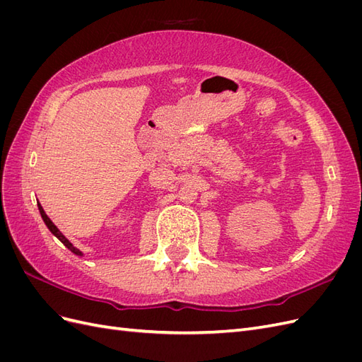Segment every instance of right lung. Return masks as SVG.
<instances>
[{
	"instance_id": "obj_1",
	"label": "right lung",
	"mask_w": 362,
	"mask_h": 362,
	"mask_svg": "<svg viewBox=\"0 0 362 362\" xmlns=\"http://www.w3.org/2000/svg\"><path fill=\"white\" fill-rule=\"evenodd\" d=\"M37 206H39V213H40V216H42V218H43V222H45V225L48 226V229H49V231L54 234V235H56L59 240H60V242L64 245V246H66L71 252H74V254L75 255H78V257H83V252L80 250V249H76L71 242H69V240L66 238V237H64L62 233H60V229L56 226V225H54L52 223V221H51V218L47 216V213L45 211H43V208H42V205L37 202Z\"/></svg>"
}]
</instances>
